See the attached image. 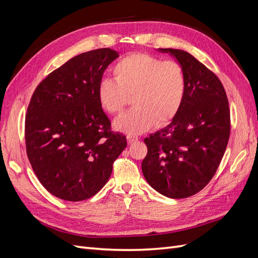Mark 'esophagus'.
I'll list each match as a JSON object with an SVG mask.
<instances>
[{
    "label": "esophagus",
    "instance_id": "esophagus-1",
    "mask_svg": "<svg viewBox=\"0 0 258 258\" xmlns=\"http://www.w3.org/2000/svg\"><path fill=\"white\" fill-rule=\"evenodd\" d=\"M138 141H139V138L138 137H135V136H128L127 137L128 144H134V143H136Z\"/></svg>",
    "mask_w": 258,
    "mask_h": 258
}]
</instances>
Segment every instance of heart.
Listing matches in <instances>:
<instances>
[{
    "mask_svg": "<svg viewBox=\"0 0 258 258\" xmlns=\"http://www.w3.org/2000/svg\"><path fill=\"white\" fill-rule=\"evenodd\" d=\"M113 79L98 86V99L104 110L120 113L132 96L134 110L114 121L117 131L139 135L154 124L161 127L172 120L181 108L187 88L183 68L147 53H132L113 68Z\"/></svg>",
    "mask_w": 258,
    "mask_h": 258,
    "instance_id": "b5f03b06",
    "label": "heart"
}]
</instances>
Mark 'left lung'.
<instances>
[{
    "label": "left lung",
    "instance_id": "left-lung-1",
    "mask_svg": "<svg viewBox=\"0 0 258 258\" xmlns=\"http://www.w3.org/2000/svg\"><path fill=\"white\" fill-rule=\"evenodd\" d=\"M184 70V102L167 127L144 139L142 172L163 196L181 199L200 191L220 166L230 134L228 100L221 81L187 51L158 48Z\"/></svg>",
    "mask_w": 258,
    "mask_h": 258
}]
</instances>
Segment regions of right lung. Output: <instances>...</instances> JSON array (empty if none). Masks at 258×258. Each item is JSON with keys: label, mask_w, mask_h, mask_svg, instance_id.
<instances>
[{"label": "right lung", "mask_w": 258, "mask_h": 258, "mask_svg": "<svg viewBox=\"0 0 258 258\" xmlns=\"http://www.w3.org/2000/svg\"><path fill=\"white\" fill-rule=\"evenodd\" d=\"M117 57L110 48L77 54L46 77L31 98L28 158L41 184L62 200L95 196L127 146L126 137L111 131L97 95L103 72Z\"/></svg>", "instance_id": "obj_1"}]
</instances>
